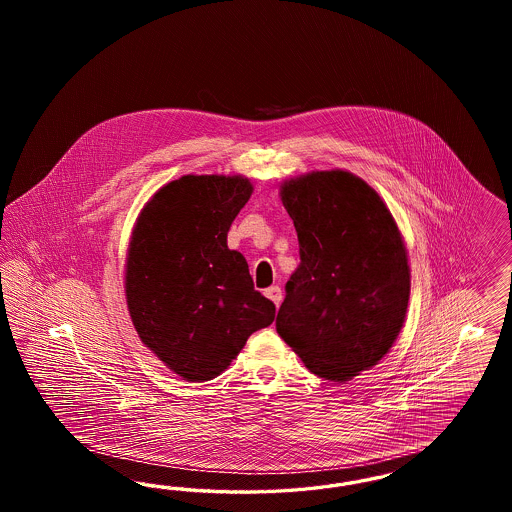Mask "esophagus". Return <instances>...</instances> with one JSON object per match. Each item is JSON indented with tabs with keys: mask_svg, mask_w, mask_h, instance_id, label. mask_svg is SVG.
<instances>
[{
	"mask_svg": "<svg viewBox=\"0 0 512 512\" xmlns=\"http://www.w3.org/2000/svg\"><path fill=\"white\" fill-rule=\"evenodd\" d=\"M265 295H267L268 299H270L276 307L282 303V290H280L278 286H270V288H267Z\"/></svg>",
	"mask_w": 512,
	"mask_h": 512,
	"instance_id": "obj_1",
	"label": "esophagus"
}]
</instances>
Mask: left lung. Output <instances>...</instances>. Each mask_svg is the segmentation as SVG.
Returning a JSON list of instances; mask_svg holds the SVG:
<instances>
[{
  "mask_svg": "<svg viewBox=\"0 0 512 512\" xmlns=\"http://www.w3.org/2000/svg\"><path fill=\"white\" fill-rule=\"evenodd\" d=\"M299 242L276 332L320 378L347 382L397 338L411 292L390 209L351 172H311L282 186Z\"/></svg>",
  "mask_w": 512,
  "mask_h": 512,
  "instance_id": "left-lung-1",
  "label": "left lung"
}]
</instances>
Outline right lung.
<instances>
[{
    "label": "right lung",
    "instance_id": "right-lung-1",
    "mask_svg": "<svg viewBox=\"0 0 512 512\" xmlns=\"http://www.w3.org/2000/svg\"><path fill=\"white\" fill-rule=\"evenodd\" d=\"M253 192L242 176H182L147 201L126 261L140 340L184 380L219 376L276 307L253 288L226 234Z\"/></svg>",
    "mask_w": 512,
    "mask_h": 512
}]
</instances>
